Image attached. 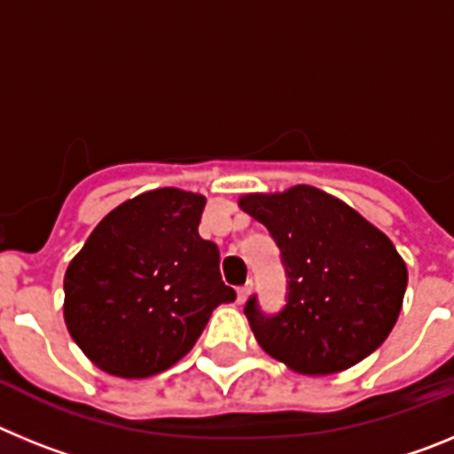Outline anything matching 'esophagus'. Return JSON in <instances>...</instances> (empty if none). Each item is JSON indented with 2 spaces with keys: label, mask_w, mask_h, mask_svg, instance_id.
Returning a JSON list of instances; mask_svg holds the SVG:
<instances>
[{
  "label": "esophagus",
  "mask_w": 454,
  "mask_h": 454,
  "mask_svg": "<svg viewBox=\"0 0 454 454\" xmlns=\"http://www.w3.org/2000/svg\"><path fill=\"white\" fill-rule=\"evenodd\" d=\"M250 293H252V284H246V286H240L239 291H236V295H239V302H247V298H250Z\"/></svg>",
  "instance_id": "34e87169"
}]
</instances>
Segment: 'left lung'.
<instances>
[{
	"label": "left lung",
	"mask_w": 454,
	"mask_h": 454,
	"mask_svg": "<svg viewBox=\"0 0 454 454\" xmlns=\"http://www.w3.org/2000/svg\"><path fill=\"white\" fill-rule=\"evenodd\" d=\"M239 207L268 227L288 272V304L275 318L246 316L259 346L300 375L348 371L382 346L403 309L407 266L384 231L309 184L247 192Z\"/></svg>",
	"instance_id": "8db88e82"
}]
</instances>
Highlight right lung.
Segmentation results:
<instances>
[{
    "mask_svg": "<svg viewBox=\"0 0 454 454\" xmlns=\"http://www.w3.org/2000/svg\"><path fill=\"white\" fill-rule=\"evenodd\" d=\"M207 198L166 186L104 215L63 277V318L104 372L152 377L191 352L218 304L236 293L220 250L198 231Z\"/></svg>",
    "mask_w": 454,
    "mask_h": 454,
    "instance_id": "add662e5",
    "label": "right lung"
}]
</instances>
